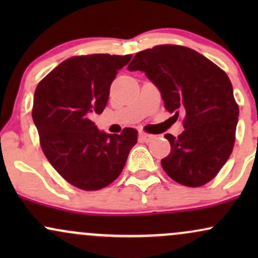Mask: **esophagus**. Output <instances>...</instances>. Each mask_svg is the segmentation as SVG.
Masks as SVG:
<instances>
[{
    "instance_id": "esophagus-1",
    "label": "esophagus",
    "mask_w": 258,
    "mask_h": 258,
    "mask_svg": "<svg viewBox=\"0 0 258 258\" xmlns=\"http://www.w3.org/2000/svg\"><path fill=\"white\" fill-rule=\"evenodd\" d=\"M139 139H141L142 142L149 143L150 141H153V139H154V136L153 135H148V133H144V132H141V133H139Z\"/></svg>"
}]
</instances>
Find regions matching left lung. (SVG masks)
Listing matches in <instances>:
<instances>
[{"instance_id":"1","label":"left lung","mask_w":258,"mask_h":258,"mask_svg":"<svg viewBox=\"0 0 258 258\" xmlns=\"http://www.w3.org/2000/svg\"><path fill=\"white\" fill-rule=\"evenodd\" d=\"M130 72L146 73L165 109L184 115L178 137L167 133L171 153L161 166L179 184L201 186L220 172L235 142L239 106L227 74L188 47L160 44L138 52Z\"/></svg>"}]
</instances>
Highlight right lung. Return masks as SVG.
Returning a JSON list of instances; mask_svg holds the SVG:
<instances>
[{"label":"right lung","mask_w":258,"mask_h":258,"mask_svg":"<svg viewBox=\"0 0 258 258\" xmlns=\"http://www.w3.org/2000/svg\"><path fill=\"white\" fill-rule=\"evenodd\" d=\"M132 55L73 57L37 85L32 120L40 144L54 170L70 184L98 190L114 182L137 143V130L121 135L99 131L92 117L102 114L110 85Z\"/></svg>","instance_id":"right-lung-1"}]
</instances>
